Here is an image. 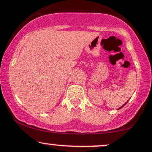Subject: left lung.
I'll list each match as a JSON object with an SVG mask.
<instances>
[{"mask_svg": "<svg viewBox=\"0 0 152 152\" xmlns=\"http://www.w3.org/2000/svg\"><path fill=\"white\" fill-rule=\"evenodd\" d=\"M127 102H126V103H125V104H124L123 106H122V107H119V108H118V110H119V109H121L122 107H124V106H125V104H127Z\"/></svg>", "mask_w": 152, "mask_h": 152, "instance_id": "obj_1", "label": "left lung"}]
</instances>
